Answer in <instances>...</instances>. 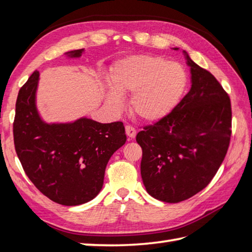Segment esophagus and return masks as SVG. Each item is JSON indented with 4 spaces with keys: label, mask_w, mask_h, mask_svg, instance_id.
<instances>
[{
    "label": "esophagus",
    "mask_w": 252,
    "mask_h": 252,
    "mask_svg": "<svg viewBox=\"0 0 252 252\" xmlns=\"http://www.w3.org/2000/svg\"><path fill=\"white\" fill-rule=\"evenodd\" d=\"M126 133L129 140H133L136 135V130L132 126H126Z\"/></svg>",
    "instance_id": "obj_1"
}]
</instances>
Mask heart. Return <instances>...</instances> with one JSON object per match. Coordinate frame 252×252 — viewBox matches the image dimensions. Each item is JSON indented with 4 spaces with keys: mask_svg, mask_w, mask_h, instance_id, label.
I'll list each match as a JSON object with an SVG mask.
<instances>
[{
    "mask_svg": "<svg viewBox=\"0 0 252 252\" xmlns=\"http://www.w3.org/2000/svg\"><path fill=\"white\" fill-rule=\"evenodd\" d=\"M112 88L107 104L114 110L123 106L121 94H131L133 114L144 121L167 116L179 103L187 84V72L180 63L163 57L134 55L118 62L111 69Z\"/></svg>",
    "mask_w": 252,
    "mask_h": 252,
    "instance_id": "1",
    "label": "heart"
}]
</instances>
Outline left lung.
<instances>
[{
    "label": "left lung",
    "instance_id": "left-lung-1",
    "mask_svg": "<svg viewBox=\"0 0 252 252\" xmlns=\"http://www.w3.org/2000/svg\"><path fill=\"white\" fill-rule=\"evenodd\" d=\"M185 55L191 73L189 92L167 116L136 135L145 189L169 203L189 199L210 183L232 135L228 94L211 72Z\"/></svg>",
    "mask_w": 252,
    "mask_h": 252
}]
</instances>
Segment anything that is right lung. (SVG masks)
Returning a JSON list of instances; mask_svg holds the SVG:
<instances>
[{
  "mask_svg": "<svg viewBox=\"0 0 252 252\" xmlns=\"http://www.w3.org/2000/svg\"><path fill=\"white\" fill-rule=\"evenodd\" d=\"M83 50L68 52L81 56ZM39 71L20 88L13 123L17 156L29 180L42 194L63 206H78L97 196L110 157L126 141L121 121L99 123L81 118L47 125L35 108Z\"/></svg>",
  "mask_w": 252,
  "mask_h": 252,
  "instance_id": "obj_1",
  "label": "right lung"
}]
</instances>
